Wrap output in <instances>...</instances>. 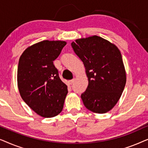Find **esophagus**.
Returning <instances> with one entry per match:
<instances>
[{
    "label": "esophagus",
    "instance_id": "obj_1",
    "mask_svg": "<svg viewBox=\"0 0 148 148\" xmlns=\"http://www.w3.org/2000/svg\"><path fill=\"white\" fill-rule=\"evenodd\" d=\"M75 82V79H71V80H69V84L70 85H72Z\"/></svg>",
    "mask_w": 148,
    "mask_h": 148
}]
</instances>
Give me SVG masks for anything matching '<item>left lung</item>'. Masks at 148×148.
I'll use <instances>...</instances> for the list:
<instances>
[{
	"label": "left lung",
	"instance_id": "obj_1",
	"mask_svg": "<svg viewBox=\"0 0 148 148\" xmlns=\"http://www.w3.org/2000/svg\"><path fill=\"white\" fill-rule=\"evenodd\" d=\"M71 46L82 60L88 86L81 95L84 106L93 112L110 110L120 99L126 84V72L120 50L97 36L76 40Z\"/></svg>",
	"mask_w": 148,
	"mask_h": 148
}]
</instances>
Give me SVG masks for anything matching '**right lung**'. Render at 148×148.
<instances>
[{"label": "right lung", "instance_id": "1", "mask_svg": "<svg viewBox=\"0 0 148 148\" xmlns=\"http://www.w3.org/2000/svg\"><path fill=\"white\" fill-rule=\"evenodd\" d=\"M66 44L44 40L28 47L20 56L17 69L20 95L42 117L55 116L63 108L67 86L60 79L53 61Z\"/></svg>", "mask_w": 148, "mask_h": 148}]
</instances>
